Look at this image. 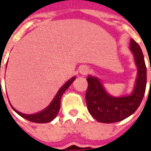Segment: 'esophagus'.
<instances>
[{"label":"esophagus","instance_id":"1","mask_svg":"<svg viewBox=\"0 0 151 151\" xmlns=\"http://www.w3.org/2000/svg\"><path fill=\"white\" fill-rule=\"evenodd\" d=\"M89 72V68L86 66H83L80 68V73L82 75H86Z\"/></svg>","mask_w":151,"mask_h":151}]
</instances>
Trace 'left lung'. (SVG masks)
Masks as SVG:
<instances>
[{"label": "left lung", "instance_id": "1", "mask_svg": "<svg viewBox=\"0 0 151 151\" xmlns=\"http://www.w3.org/2000/svg\"><path fill=\"white\" fill-rule=\"evenodd\" d=\"M130 49L138 67V77L133 92L130 96L116 98L108 95L98 78L88 76L85 99L88 110L92 117L102 123H114L129 117L140 105L147 86V67L140 47L133 39ZM151 70V68H150Z\"/></svg>", "mask_w": 151, "mask_h": 151}]
</instances>
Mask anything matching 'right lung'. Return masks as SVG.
<instances>
[{
    "label": "right lung",
    "mask_w": 151,
    "mask_h": 151,
    "mask_svg": "<svg viewBox=\"0 0 151 151\" xmlns=\"http://www.w3.org/2000/svg\"><path fill=\"white\" fill-rule=\"evenodd\" d=\"M74 80H75V78L73 77L71 79H70L68 81H66V84L59 90V92L56 94L54 99L52 100L50 105L41 112L35 114H25L19 112L12 107L13 110L21 117L28 120L29 122H35V123H48V122H50L56 117V115L59 113V108H60V99H61L62 96L65 92V91L70 87V85L72 84V82Z\"/></svg>",
    "instance_id": "obj_1"
}]
</instances>
